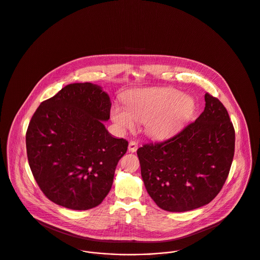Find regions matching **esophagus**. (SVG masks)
<instances>
[{"mask_svg":"<svg viewBox=\"0 0 260 260\" xmlns=\"http://www.w3.org/2000/svg\"><path fill=\"white\" fill-rule=\"evenodd\" d=\"M138 150V144L134 141H131L128 144V151L132 153H135Z\"/></svg>","mask_w":260,"mask_h":260,"instance_id":"esophagus-1","label":"esophagus"}]
</instances>
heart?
Listing matches in <instances>:
<instances>
[{
    "mask_svg": "<svg viewBox=\"0 0 260 260\" xmlns=\"http://www.w3.org/2000/svg\"><path fill=\"white\" fill-rule=\"evenodd\" d=\"M126 106L114 104L110 116L121 131L134 129L144 122L145 134L154 140H166L175 135L194 114L196 101L177 89L142 88L132 91Z\"/></svg>",
    "mask_w": 260,
    "mask_h": 260,
    "instance_id": "heart-1",
    "label": "heart"
}]
</instances>
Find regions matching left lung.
<instances>
[{"label":"left lung","instance_id":"8db88e82","mask_svg":"<svg viewBox=\"0 0 260 260\" xmlns=\"http://www.w3.org/2000/svg\"><path fill=\"white\" fill-rule=\"evenodd\" d=\"M204 112L173 138L138 149L145 187L164 211L187 212L211 203L234 157L235 131L222 102L206 93Z\"/></svg>","mask_w":260,"mask_h":260}]
</instances>
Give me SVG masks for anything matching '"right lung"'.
Segmentation results:
<instances>
[{"label": "right lung", "mask_w": 260, "mask_h": 260, "mask_svg": "<svg viewBox=\"0 0 260 260\" xmlns=\"http://www.w3.org/2000/svg\"><path fill=\"white\" fill-rule=\"evenodd\" d=\"M110 107L102 87L74 83L34 112L26 133L28 162L38 186L52 203L85 211L108 194L116 165L128 146L103 124Z\"/></svg>", "instance_id": "add662e5"}]
</instances>
